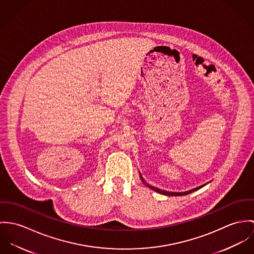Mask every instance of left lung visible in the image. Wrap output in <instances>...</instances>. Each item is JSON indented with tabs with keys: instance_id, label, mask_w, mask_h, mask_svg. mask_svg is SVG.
Returning a JSON list of instances; mask_svg holds the SVG:
<instances>
[{
	"instance_id": "1",
	"label": "left lung",
	"mask_w": 254,
	"mask_h": 254,
	"mask_svg": "<svg viewBox=\"0 0 254 254\" xmlns=\"http://www.w3.org/2000/svg\"><path fill=\"white\" fill-rule=\"evenodd\" d=\"M139 175H140L141 181H142L148 188H150L151 190H153V191H155V192H157V193H159V194L165 195V196H175V197H176V196H185V195H188V194H191V193L197 191L198 189L202 188L203 186H205L207 183H209V182H207V183H205V184H203V185H200V186H198V187H196V188H194V189H191V190H189V191H185V192H169V191H165V190L159 189V188L154 187V186H152V185H149V184L143 179V177L141 176L140 172H139Z\"/></svg>"
}]
</instances>
